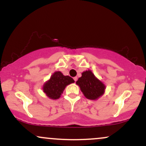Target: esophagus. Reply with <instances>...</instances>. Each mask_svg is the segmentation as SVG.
Returning a JSON list of instances; mask_svg holds the SVG:
<instances>
[{
    "mask_svg": "<svg viewBox=\"0 0 146 146\" xmlns=\"http://www.w3.org/2000/svg\"><path fill=\"white\" fill-rule=\"evenodd\" d=\"M73 80H74V81H75V82H76V81H77V80H78V78H77V77H75V78H73Z\"/></svg>",
    "mask_w": 146,
    "mask_h": 146,
    "instance_id": "34e87169",
    "label": "esophagus"
}]
</instances>
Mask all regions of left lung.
Segmentation results:
<instances>
[{
  "label": "left lung",
  "instance_id": "left-lung-1",
  "mask_svg": "<svg viewBox=\"0 0 146 146\" xmlns=\"http://www.w3.org/2000/svg\"><path fill=\"white\" fill-rule=\"evenodd\" d=\"M76 84L80 86L84 95L88 100H98L104 93V84L99 80L90 70L84 71Z\"/></svg>",
  "mask_w": 146,
  "mask_h": 146
}]
</instances>
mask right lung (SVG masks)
I'll return each mask as SVG.
<instances>
[{
    "instance_id": "obj_1",
    "label": "right lung",
    "mask_w": 146,
    "mask_h": 146,
    "mask_svg": "<svg viewBox=\"0 0 146 146\" xmlns=\"http://www.w3.org/2000/svg\"><path fill=\"white\" fill-rule=\"evenodd\" d=\"M75 82L71 77L65 76L60 71H56L47 82L43 85V91L46 96L52 100H57L60 98L66 86Z\"/></svg>"
}]
</instances>
